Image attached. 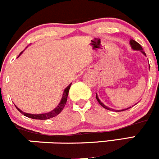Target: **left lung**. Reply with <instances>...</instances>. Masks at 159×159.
<instances>
[{"mask_svg": "<svg viewBox=\"0 0 159 159\" xmlns=\"http://www.w3.org/2000/svg\"><path fill=\"white\" fill-rule=\"evenodd\" d=\"M130 45H131V47H132V48L133 49V50H136V51H140V52H142L143 53V54H144V55H146V54H145V52H143V48H142L141 47V45H140L139 43H137L136 41H134V39H130ZM96 99H97V101H98V102L100 104V105H102V106L104 108H105V109H107V110H109V111H114V109H112V108H110V107H107V106H105V105H104V104L101 101H100V99L99 98H98V96H97V93L96 94ZM130 107H128L127 109H129L130 108ZM127 109H123V110H119V111H117V110H115V111H116V112H119V111H125V110H127Z\"/></svg>", "mask_w": 159, "mask_h": 159, "instance_id": "left-lung-1", "label": "left lung"}]
</instances>
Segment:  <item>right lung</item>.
Instances as JSON below:
<instances>
[{"label":"right lung","instance_id":"add662e5","mask_svg":"<svg viewBox=\"0 0 159 159\" xmlns=\"http://www.w3.org/2000/svg\"><path fill=\"white\" fill-rule=\"evenodd\" d=\"M23 52H21L20 53V54L19 55V57L21 55V53ZM71 84H72V83L69 84L68 87H66V88L65 89L64 91H63V96H62V98L61 100V102H60L59 105L57 106L54 109V110H52V111H50V112L48 113H45V114H27V113H25V112H23L22 111L20 110L19 108H18L17 107H16V108L19 110V112H21V114L25 115V116H27V117H29V118H32V119H35V120H48V119H50V118H52V117H54V116H57V115H58L60 114V113L62 111H63V107H65L66 105V101H67V96H68V94H69V89H70V87H71Z\"/></svg>","mask_w":159,"mask_h":159}]
</instances>
